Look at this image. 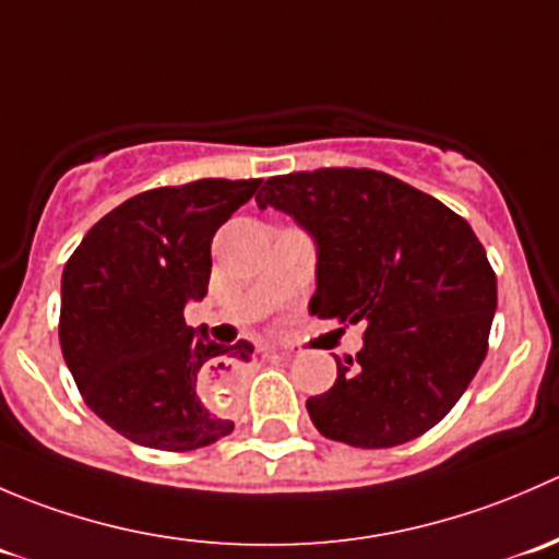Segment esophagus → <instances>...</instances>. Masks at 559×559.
Wrapping results in <instances>:
<instances>
[{"instance_id":"1","label":"esophagus","mask_w":559,"mask_h":559,"mask_svg":"<svg viewBox=\"0 0 559 559\" xmlns=\"http://www.w3.org/2000/svg\"><path fill=\"white\" fill-rule=\"evenodd\" d=\"M267 357H270V359H284V357H286V354H278V352H270V354H267ZM227 365H229V362H227ZM238 373H240V368H238V365H235V362H233V368H229V370H227V373H224V376H227V379H235V376H238Z\"/></svg>"}]
</instances>
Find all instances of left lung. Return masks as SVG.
Returning a JSON list of instances; mask_svg holds the SVG:
<instances>
[{
  "mask_svg": "<svg viewBox=\"0 0 559 559\" xmlns=\"http://www.w3.org/2000/svg\"><path fill=\"white\" fill-rule=\"evenodd\" d=\"M257 205L313 235L311 313L365 324L362 352L335 359V384L308 397L316 430L357 449L425 436L481 368L498 308V278L471 224L368 167L275 175Z\"/></svg>",
  "mask_w": 559,
  "mask_h": 559,
  "instance_id": "obj_1",
  "label": "left lung"
}]
</instances>
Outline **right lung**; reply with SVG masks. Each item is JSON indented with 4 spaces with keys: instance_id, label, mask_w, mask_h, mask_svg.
I'll return each instance as SVG.
<instances>
[{
    "instance_id": "1",
    "label": "right lung",
    "mask_w": 559,
    "mask_h": 559,
    "mask_svg": "<svg viewBox=\"0 0 559 559\" xmlns=\"http://www.w3.org/2000/svg\"><path fill=\"white\" fill-rule=\"evenodd\" d=\"M262 180L202 178L162 186L99 218L61 275L59 341L88 408L140 447L191 452L235 425L207 408L211 370L253 346L197 337L183 308L211 281L216 229Z\"/></svg>"
}]
</instances>
